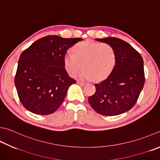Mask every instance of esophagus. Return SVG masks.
Returning <instances> with one entry per match:
<instances>
[{
	"label": "esophagus",
	"instance_id": "1",
	"mask_svg": "<svg viewBox=\"0 0 160 160\" xmlns=\"http://www.w3.org/2000/svg\"><path fill=\"white\" fill-rule=\"evenodd\" d=\"M77 83H78V84H80V86H84V84H85V82H82V81H78Z\"/></svg>",
	"mask_w": 160,
	"mask_h": 160
}]
</instances>
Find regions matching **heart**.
Segmentation results:
<instances>
[{"label": "heart", "instance_id": "b5f03b06", "mask_svg": "<svg viewBox=\"0 0 160 160\" xmlns=\"http://www.w3.org/2000/svg\"><path fill=\"white\" fill-rule=\"evenodd\" d=\"M116 59L115 51L110 44L85 41L74 45L72 54H66L63 62L70 76H76L82 65L84 69L80 74L81 78L101 80L113 70Z\"/></svg>", "mask_w": 160, "mask_h": 160}]
</instances>
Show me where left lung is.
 <instances>
[{"instance_id": "1", "label": "left lung", "mask_w": 160, "mask_h": 160, "mask_svg": "<svg viewBox=\"0 0 160 160\" xmlns=\"http://www.w3.org/2000/svg\"><path fill=\"white\" fill-rule=\"evenodd\" d=\"M96 40L113 47L117 59L107 78L95 84L96 92L89 97V102L102 115L123 114L136 104L144 85L143 58L132 46L121 39L109 37Z\"/></svg>"}]
</instances>
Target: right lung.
<instances>
[{"label": "right lung", "instance_id": "obj_1", "mask_svg": "<svg viewBox=\"0 0 160 160\" xmlns=\"http://www.w3.org/2000/svg\"><path fill=\"white\" fill-rule=\"evenodd\" d=\"M81 38L42 37L22 52L14 77L19 101L28 111L39 115L59 108L76 80L66 71L63 58L68 49Z\"/></svg>", "mask_w": 160, "mask_h": 160}]
</instances>
